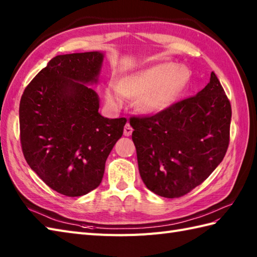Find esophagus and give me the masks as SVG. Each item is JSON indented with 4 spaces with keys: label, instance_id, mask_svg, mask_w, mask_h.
<instances>
[{
    "label": "esophagus",
    "instance_id": "1",
    "mask_svg": "<svg viewBox=\"0 0 257 257\" xmlns=\"http://www.w3.org/2000/svg\"><path fill=\"white\" fill-rule=\"evenodd\" d=\"M133 134V128H132V125H130L128 122L125 123V125H124V128H123V135L125 136V137H129L130 135Z\"/></svg>",
    "mask_w": 257,
    "mask_h": 257
}]
</instances>
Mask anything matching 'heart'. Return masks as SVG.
Wrapping results in <instances>:
<instances>
[{"label": "heart", "mask_w": 257, "mask_h": 257, "mask_svg": "<svg viewBox=\"0 0 257 257\" xmlns=\"http://www.w3.org/2000/svg\"><path fill=\"white\" fill-rule=\"evenodd\" d=\"M191 70L172 62L159 63L128 75L119 81L118 87L109 86L106 99L113 107H120L122 95L136 98L140 111L157 113L166 110L187 88Z\"/></svg>", "instance_id": "heart-1"}]
</instances>
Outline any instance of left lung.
Returning a JSON list of instances; mask_svg holds the SVG:
<instances>
[{"label":"left lung","mask_w":257,"mask_h":257,"mask_svg":"<svg viewBox=\"0 0 257 257\" xmlns=\"http://www.w3.org/2000/svg\"><path fill=\"white\" fill-rule=\"evenodd\" d=\"M232 108L214 73L195 96L152 116L132 117L140 177L163 198L183 196L215 170L230 144Z\"/></svg>","instance_id":"obj_1"}]
</instances>
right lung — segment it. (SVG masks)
Segmentation results:
<instances>
[{
	"label": "right lung",
	"mask_w": 257,
	"mask_h": 257,
	"mask_svg": "<svg viewBox=\"0 0 257 257\" xmlns=\"http://www.w3.org/2000/svg\"><path fill=\"white\" fill-rule=\"evenodd\" d=\"M102 59L99 52L52 58L20 101L26 162L48 187L70 198L100 184L107 158L127 122L102 117L98 95L85 85L97 83Z\"/></svg>",
	"instance_id": "1"
}]
</instances>
